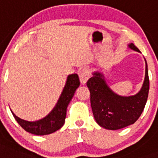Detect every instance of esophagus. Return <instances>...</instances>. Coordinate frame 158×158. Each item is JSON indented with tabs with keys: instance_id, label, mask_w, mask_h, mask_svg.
I'll return each mask as SVG.
<instances>
[{
	"instance_id": "1",
	"label": "esophagus",
	"mask_w": 158,
	"mask_h": 158,
	"mask_svg": "<svg viewBox=\"0 0 158 158\" xmlns=\"http://www.w3.org/2000/svg\"><path fill=\"white\" fill-rule=\"evenodd\" d=\"M79 79H80V83L82 85H84L86 84L88 79L90 78V70L88 68H83V69L79 71Z\"/></svg>"
}]
</instances>
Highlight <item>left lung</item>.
<instances>
[{
	"mask_svg": "<svg viewBox=\"0 0 158 158\" xmlns=\"http://www.w3.org/2000/svg\"><path fill=\"white\" fill-rule=\"evenodd\" d=\"M128 48L140 52L133 43ZM145 60V78L139 93L132 96H120L108 86L103 73L93 72L87 86L90 91L92 110L96 122L106 130H115L133 125L139 118L147 102L149 91L148 64Z\"/></svg>",
	"mask_w": 158,
	"mask_h": 158,
	"instance_id": "obj_1",
	"label": "left lung"
}]
</instances>
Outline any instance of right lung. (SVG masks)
Wrapping results in <instances>:
<instances>
[{"instance_id": "1", "label": "right lung", "mask_w": 158, "mask_h": 158, "mask_svg": "<svg viewBox=\"0 0 158 158\" xmlns=\"http://www.w3.org/2000/svg\"><path fill=\"white\" fill-rule=\"evenodd\" d=\"M80 82L78 74H69L66 79L64 89L62 90L56 104L51 112L43 119L36 121H28L16 116L11 110L14 117L19 125L28 133L36 135H47L60 130L64 124L66 117L67 106L74 97Z\"/></svg>"}]
</instances>
